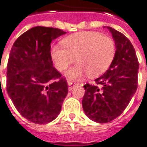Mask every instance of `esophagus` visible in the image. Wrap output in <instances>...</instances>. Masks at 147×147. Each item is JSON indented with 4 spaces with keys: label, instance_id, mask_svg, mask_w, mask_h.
Segmentation results:
<instances>
[{
    "label": "esophagus",
    "instance_id": "1",
    "mask_svg": "<svg viewBox=\"0 0 147 147\" xmlns=\"http://www.w3.org/2000/svg\"><path fill=\"white\" fill-rule=\"evenodd\" d=\"M67 82H68V85H69V90H71L72 89V85H75L76 84V82L73 81H71V80H70V79H68L67 80Z\"/></svg>",
    "mask_w": 147,
    "mask_h": 147
}]
</instances>
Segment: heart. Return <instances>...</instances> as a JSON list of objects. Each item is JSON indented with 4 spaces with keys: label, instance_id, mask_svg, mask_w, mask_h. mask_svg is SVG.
Wrapping results in <instances>:
<instances>
[{
    "label": "heart",
    "instance_id": "1",
    "mask_svg": "<svg viewBox=\"0 0 147 147\" xmlns=\"http://www.w3.org/2000/svg\"><path fill=\"white\" fill-rule=\"evenodd\" d=\"M63 46L55 45L51 55L59 71H65L78 61L68 71V76L78 78L87 73L96 77L104 73L113 60L116 47L113 40L96 31H82L72 34L62 41Z\"/></svg>",
    "mask_w": 147,
    "mask_h": 147
}]
</instances>
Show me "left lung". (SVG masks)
<instances>
[{"label": "left lung", "mask_w": 147, "mask_h": 147, "mask_svg": "<svg viewBox=\"0 0 147 147\" xmlns=\"http://www.w3.org/2000/svg\"><path fill=\"white\" fill-rule=\"evenodd\" d=\"M116 52L110 66L96 78V85L86 84L82 107L88 118L106 123L123 113L136 92L138 84L139 61L130 41L111 27Z\"/></svg>", "instance_id": "left-lung-1"}]
</instances>
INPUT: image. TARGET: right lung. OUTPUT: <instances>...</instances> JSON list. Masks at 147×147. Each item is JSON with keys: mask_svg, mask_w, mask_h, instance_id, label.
Segmentation results:
<instances>
[{"mask_svg": "<svg viewBox=\"0 0 147 147\" xmlns=\"http://www.w3.org/2000/svg\"><path fill=\"white\" fill-rule=\"evenodd\" d=\"M61 29L37 26L14 41L7 66V92L21 116L45 124L59 116L68 94L65 78L53 67L52 40Z\"/></svg>", "mask_w": 147, "mask_h": 147, "instance_id": "1", "label": "right lung"}]
</instances>
